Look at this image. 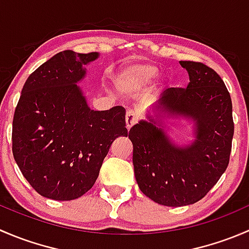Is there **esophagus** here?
<instances>
[{"label":"esophagus","mask_w":249,"mask_h":249,"mask_svg":"<svg viewBox=\"0 0 249 249\" xmlns=\"http://www.w3.org/2000/svg\"><path fill=\"white\" fill-rule=\"evenodd\" d=\"M125 119H126V127L127 129H131L139 122V113L132 109L127 110L126 115H125Z\"/></svg>","instance_id":"obj_1"}]
</instances>
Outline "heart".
<instances>
[{
  "mask_svg": "<svg viewBox=\"0 0 249 249\" xmlns=\"http://www.w3.org/2000/svg\"><path fill=\"white\" fill-rule=\"evenodd\" d=\"M158 74V69L152 64L140 62L125 67L117 77V85L122 91L135 92L147 87Z\"/></svg>",
  "mask_w": 249,
  "mask_h": 249,
  "instance_id": "1",
  "label": "heart"
}]
</instances>
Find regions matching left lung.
<instances>
[{
	"label": "left lung",
	"mask_w": 249,
	"mask_h": 249,
	"mask_svg": "<svg viewBox=\"0 0 249 249\" xmlns=\"http://www.w3.org/2000/svg\"><path fill=\"white\" fill-rule=\"evenodd\" d=\"M179 64L188 71L189 84L165 90L160 105L167 114L194 119L196 140L177 147L154 119L142 120L129 131L141 192L171 207L197 202L214 187L229 165L233 136L231 97L219 74L202 62Z\"/></svg>",
	"instance_id": "obj_1"
}]
</instances>
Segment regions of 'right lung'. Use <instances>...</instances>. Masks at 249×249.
<instances>
[{
  "mask_svg": "<svg viewBox=\"0 0 249 249\" xmlns=\"http://www.w3.org/2000/svg\"><path fill=\"white\" fill-rule=\"evenodd\" d=\"M95 52L64 50L30 74L17 105L12 150L42 196L69 201L91 189L117 137L127 136L125 108L92 110L76 84Z\"/></svg>",
  "mask_w": 249,
  "mask_h": 249,
  "instance_id": "add662e5",
  "label": "right lung"
}]
</instances>
